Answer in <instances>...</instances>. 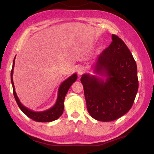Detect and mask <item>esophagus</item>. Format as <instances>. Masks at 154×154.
<instances>
[{"label":"esophagus","mask_w":154,"mask_h":154,"mask_svg":"<svg viewBox=\"0 0 154 154\" xmlns=\"http://www.w3.org/2000/svg\"><path fill=\"white\" fill-rule=\"evenodd\" d=\"M77 72L78 74V75H80V76H81L82 74L84 73L85 72V69H84V67H83V66H81L79 67L77 69Z\"/></svg>","instance_id":"esophagus-1"}]
</instances>
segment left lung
<instances>
[{"instance_id":"obj_1","label":"left lung","mask_w":154,"mask_h":154,"mask_svg":"<svg viewBox=\"0 0 154 154\" xmlns=\"http://www.w3.org/2000/svg\"><path fill=\"white\" fill-rule=\"evenodd\" d=\"M98 57L94 66L98 78L89 74L81 77L87 109L92 118L112 122L127 113L138 91L136 61L127 46L118 36Z\"/></svg>"}]
</instances>
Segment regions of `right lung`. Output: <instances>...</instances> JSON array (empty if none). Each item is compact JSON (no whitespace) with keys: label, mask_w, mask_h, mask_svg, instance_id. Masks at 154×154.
<instances>
[{"label":"right lung","mask_w":154,"mask_h":154,"mask_svg":"<svg viewBox=\"0 0 154 154\" xmlns=\"http://www.w3.org/2000/svg\"><path fill=\"white\" fill-rule=\"evenodd\" d=\"M15 57L16 56L13 60V67L11 71V82L13 86V95L14 97H15L18 106H19L20 109L27 116V117H29L31 119L34 120L37 122H51L58 119L63 114L64 109L63 102L65 97H66V96L69 89V88L71 87L72 83L74 82H76V80H77V74L74 73L72 75L69 77L67 79H66V80L63 81L61 83V85H60L58 88L57 101H56L55 104L51 107V108L44 111L35 112L29 109L28 108H27V107L23 105L17 95L15 85H14V83L13 80V74L14 66H15Z\"/></svg>","instance_id":"1"}]
</instances>
